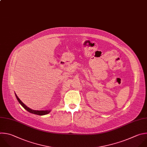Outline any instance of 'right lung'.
Returning a JSON list of instances; mask_svg holds the SVG:
<instances>
[{
    "mask_svg": "<svg viewBox=\"0 0 147 147\" xmlns=\"http://www.w3.org/2000/svg\"><path fill=\"white\" fill-rule=\"evenodd\" d=\"M16 98L17 99V100L18 101V102H20V104L26 110L28 111V112H31L32 113H34V114H36V115H46V114H48L50 112V110H47V111H36V110H33V109H31L30 108H29L28 107H27L20 100V98L17 97V96L16 95Z\"/></svg>",
    "mask_w": 147,
    "mask_h": 147,
    "instance_id": "add662e5",
    "label": "right lung"
}]
</instances>
